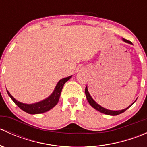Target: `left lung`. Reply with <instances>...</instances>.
<instances>
[{
    "label": "left lung",
    "instance_id": "1",
    "mask_svg": "<svg viewBox=\"0 0 147 147\" xmlns=\"http://www.w3.org/2000/svg\"><path fill=\"white\" fill-rule=\"evenodd\" d=\"M122 40H123V41H124V42H127V43H129V44H131V45H132L131 42H130V41L124 39V38H123ZM85 94H86V97H87V101H88L89 104H90V105H91V106L94 109H95L96 110L99 111V112H102V113L105 114V115H112V116L118 115H119V114H121V113H123L124 112H125V111L127 110L128 108H129L130 107H131V105H132L133 104H134V102H136V100H136L135 101H134L132 104H131V105H130L129 106L125 108V109H121V110H110V109H106V108H104L103 107H102L101 105H100L99 104H97V102H96L94 100H93L92 97H91L90 94L89 93L88 90H87V86H86V87H85Z\"/></svg>",
    "mask_w": 147,
    "mask_h": 147
}]
</instances>
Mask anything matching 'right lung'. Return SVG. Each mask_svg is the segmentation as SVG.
<instances>
[{"instance_id": "right-lung-1", "label": "right lung", "mask_w": 147, "mask_h": 147, "mask_svg": "<svg viewBox=\"0 0 147 147\" xmlns=\"http://www.w3.org/2000/svg\"><path fill=\"white\" fill-rule=\"evenodd\" d=\"M72 78V75L67 78L61 79L57 84H56L55 87L54 89V91L48 97L45 99V100H42L40 102H36V103L33 104H26V103H22V102L16 100L11 94H10L9 92L7 90L8 94L9 97L11 98V100L15 102L16 105L19 108L23 110L24 112H27L28 114L30 115H37V114H41L43 112H47L52 108L54 107L58 102L59 100H60V94H61L62 90L64 86L65 83L67 81L69 80L70 78Z\"/></svg>"}]
</instances>
